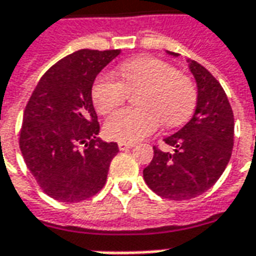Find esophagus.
<instances>
[{
    "mask_svg": "<svg viewBox=\"0 0 256 256\" xmlns=\"http://www.w3.org/2000/svg\"><path fill=\"white\" fill-rule=\"evenodd\" d=\"M118 146H119V150L120 151H126L128 148H132V147H134V144L133 142H118Z\"/></svg>",
    "mask_w": 256,
    "mask_h": 256,
    "instance_id": "1",
    "label": "esophagus"
}]
</instances>
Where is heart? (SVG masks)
<instances>
[{"instance_id": "1", "label": "heart", "mask_w": 256, "mask_h": 256, "mask_svg": "<svg viewBox=\"0 0 256 256\" xmlns=\"http://www.w3.org/2000/svg\"><path fill=\"white\" fill-rule=\"evenodd\" d=\"M122 81L112 72H102L92 85V102L100 114L120 106L128 91L140 90L137 102L142 108H126L112 114L105 122V134L124 142H138L154 133L161 119L166 126L186 122L196 106V88L192 80L178 72L171 64L136 57L118 67Z\"/></svg>"}]
</instances>
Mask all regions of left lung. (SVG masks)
I'll list each match as a JSON object with an SVG mask.
<instances>
[{
    "instance_id": "1",
    "label": "left lung",
    "mask_w": 256,
    "mask_h": 256,
    "mask_svg": "<svg viewBox=\"0 0 256 256\" xmlns=\"http://www.w3.org/2000/svg\"><path fill=\"white\" fill-rule=\"evenodd\" d=\"M188 62L198 84L194 116L164 138L174 152L154 147V157L142 171L151 190L171 200L194 199L208 190L226 170L234 146V114L223 86L202 64Z\"/></svg>"
}]
</instances>
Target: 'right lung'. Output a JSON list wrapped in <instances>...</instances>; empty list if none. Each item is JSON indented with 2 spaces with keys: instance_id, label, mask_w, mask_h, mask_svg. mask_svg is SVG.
Returning <instances> with one entry per match:
<instances>
[{
  "instance_id": "right-lung-1",
  "label": "right lung",
  "mask_w": 256,
  "mask_h": 256,
  "mask_svg": "<svg viewBox=\"0 0 256 256\" xmlns=\"http://www.w3.org/2000/svg\"><path fill=\"white\" fill-rule=\"evenodd\" d=\"M120 50L82 48L57 62L38 82L24 112L19 147L44 194L76 203L105 186L116 142L99 140L92 84Z\"/></svg>"
}]
</instances>
